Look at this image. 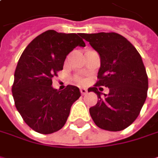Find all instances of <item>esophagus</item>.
Segmentation results:
<instances>
[{"label":"esophagus","instance_id":"1","mask_svg":"<svg viewBox=\"0 0 158 158\" xmlns=\"http://www.w3.org/2000/svg\"><path fill=\"white\" fill-rule=\"evenodd\" d=\"M80 92H81L82 95H85V94L88 92V90H87L86 89H84V88H81V89H80Z\"/></svg>","mask_w":158,"mask_h":158}]
</instances>
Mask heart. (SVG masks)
<instances>
[{"label": "heart", "instance_id": "obj_1", "mask_svg": "<svg viewBox=\"0 0 158 158\" xmlns=\"http://www.w3.org/2000/svg\"><path fill=\"white\" fill-rule=\"evenodd\" d=\"M74 80H75L76 82L79 83V84H82V83L85 82V79H84V78H82L81 76H75V77H74Z\"/></svg>", "mask_w": 158, "mask_h": 158}]
</instances>
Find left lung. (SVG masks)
<instances>
[{
	"mask_svg": "<svg viewBox=\"0 0 158 158\" xmlns=\"http://www.w3.org/2000/svg\"><path fill=\"white\" fill-rule=\"evenodd\" d=\"M101 56L98 80L88 89L98 96L89 108L90 116L101 129L117 132L131 125L138 117L147 97L148 78L136 48L117 33L81 34ZM101 86H108L101 96Z\"/></svg>",
	"mask_w": 158,
	"mask_h": 158,
	"instance_id": "8db88e82",
	"label": "left lung"
}]
</instances>
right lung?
Returning <instances> with one entry per match:
<instances>
[{
    "mask_svg": "<svg viewBox=\"0 0 158 158\" xmlns=\"http://www.w3.org/2000/svg\"><path fill=\"white\" fill-rule=\"evenodd\" d=\"M80 36L46 31L26 47L18 61L12 87L15 104L25 123L39 134L60 130L71 105L80 97L76 86L68 85L63 90L52 87V79L63 69L69 52L85 47Z\"/></svg>",
    "mask_w": 158,
    "mask_h": 158,
    "instance_id": "right-lung-1",
    "label": "right lung"
}]
</instances>
